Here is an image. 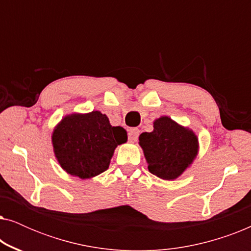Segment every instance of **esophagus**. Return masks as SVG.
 <instances>
[{"label": "esophagus", "mask_w": 251, "mask_h": 251, "mask_svg": "<svg viewBox=\"0 0 251 251\" xmlns=\"http://www.w3.org/2000/svg\"><path fill=\"white\" fill-rule=\"evenodd\" d=\"M139 129L137 128H132L130 129L128 131V138L130 142H136L137 139H138V136H139Z\"/></svg>", "instance_id": "obj_1"}]
</instances>
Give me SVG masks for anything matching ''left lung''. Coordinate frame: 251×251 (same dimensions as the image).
<instances>
[{
	"label": "left lung",
	"instance_id": "1",
	"mask_svg": "<svg viewBox=\"0 0 251 251\" xmlns=\"http://www.w3.org/2000/svg\"><path fill=\"white\" fill-rule=\"evenodd\" d=\"M139 144L150 173L162 179L170 180L180 176L198 153L197 136L167 116L154 122L152 132H143Z\"/></svg>",
	"mask_w": 251,
	"mask_h": 251
}]
</instances>
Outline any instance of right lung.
<instances>
[{
	"instance_id": "obj_1",
	"label": "right lung",
	"mask_w": 251,
	"mask_h": 251,
	"mask_svg": "<svg viewBox=\"0 0 251 251\" xmlns=\"http://www.w3.org/2000/svg\"><path fill=\"white\" fill-rule=\"evenodd\" d=\"M126 142V130L112 126L107 116L98 111L66 116L52 135L61 168L82 179L107 170L115 147Z\"/></svg>"
}]
</instances>
